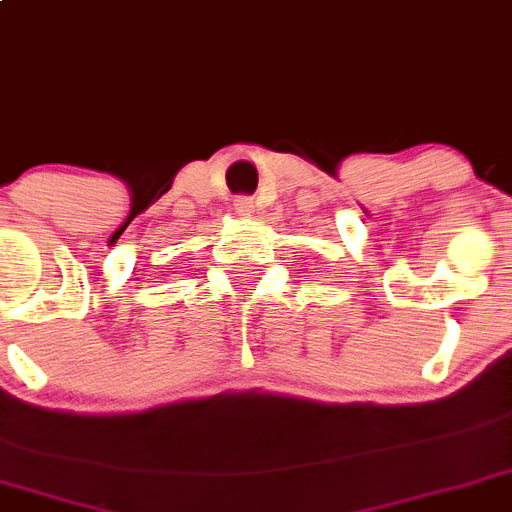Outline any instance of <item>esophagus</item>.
Masks as SVG:
<instances>
[{"label":"esophagus","mask_w":512,"mask_h":512,"mask_svg":"<svg viewBox=\"0 0 512 512\" xmlns=\"http://www.w3.org/2000/svg\"><path fill=\"white\" fill-rule=\"evenodd\" d=\"M252 207H255V205H252L250 197H240V200H235V212H237V215H250Z\"/></svg>","instance_id":"obj_1"}]
</instances>
